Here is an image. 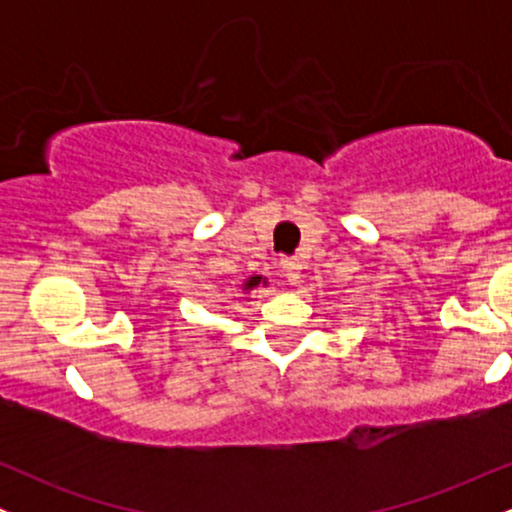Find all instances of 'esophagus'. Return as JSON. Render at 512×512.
<instances>
[{"instance_id": "esophagus-1", "label": "esophagus", "mask_w": 512, "mask_h": 512, "mask_svg": "<svg viewBox=\"0 0 512 512\" xmlns=\"http://www.w3.org/2000/svg\"><path fill=\"white\" fill-rule=\"evenodd\" d=\"M279 264H281V269H284V274L289 276L291 284H298V281H301L303 264H301V260H298V257H281Z\"/></svg>"}]
</instances>
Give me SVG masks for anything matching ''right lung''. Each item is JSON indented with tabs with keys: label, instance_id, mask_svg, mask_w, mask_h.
Returning a JSON list of instances; mask_svg holds the SVG:
<instances>
[{
	"label": "right lung",
	"instance_id": "obj_1",
	"mask_svg": "<svg viewBox=\"0 0 512 512\" xmlns=\"http://www.w3.org/2000/svg\"><path fill=\"white\" fill-rule=\"evenodd\" d=\"M264 286H269L267 276H262V274H252V276H248V279L243 281V284H240V291H243V293H250V291L264 289Z\"/></svg>",
	"mask_w": 512,
	"mask_h": 512
}]
</instances>
